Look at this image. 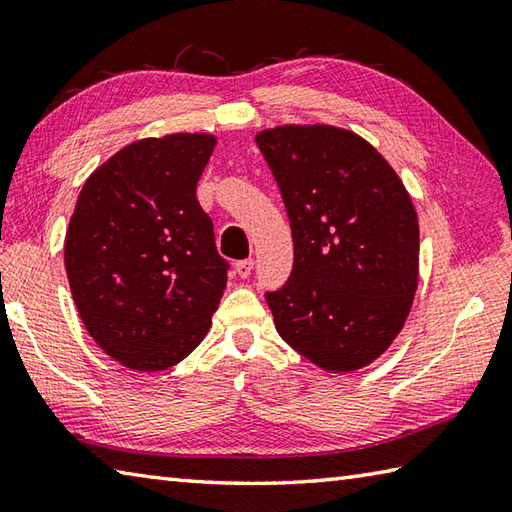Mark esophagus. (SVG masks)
<instances>
[{"label": "esophagus", "mask_w": 512, "mask_h": 512, "mask_svg": "<svg viewBox=\"0 0 512 512\" xmlns=\"http://www.w3.org/2000/svg\"><path fill=\"white\" fill-rule=\"evenodd\" d=\"M235 273L242 279H246L250 273H253V259H242V262H237Z\"/></svg>", "instance_id": "esophagus-1"}]
</instances>
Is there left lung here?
<instances>
[{
  "label": "left lung",
  "instance_id": "8db88e82",
  "mask_svg": "<svg viewBox=\"0 0 512 512\" xmlns=\"http://www.w3.org/2000/svg\"><path fill=\"white\" fill-rule=\"evenodd\" d=\"M286 204L295 264L266 292L281 339L328 372L383 354L418 288V215L378 151L347 129L284 125L255 136Z\"/></svg>",
  "mask_w": 512,
  "mask_h": 512
}]
</instances>
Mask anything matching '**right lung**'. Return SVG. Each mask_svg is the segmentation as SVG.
I'll return each mask as SVG.
<instances>
[{
	"label": "right lung",
	"instance_id": "obj_1",
	"mask_svg": "<svg viewBox=\"0 0 512 512\" xmlns=\"http://www.w3.org/2000/svg\"><path fill=\"white\" fill-rule=\"evenodd\" d=\"M211 134L123 147L85 180L65 233V273L92 339L121 365L160 372L211 328L226 288L213 222L195 198Z\"/></svg>",
	"mask_w": 512,
	"mask_h": 512
}]
</instances>
